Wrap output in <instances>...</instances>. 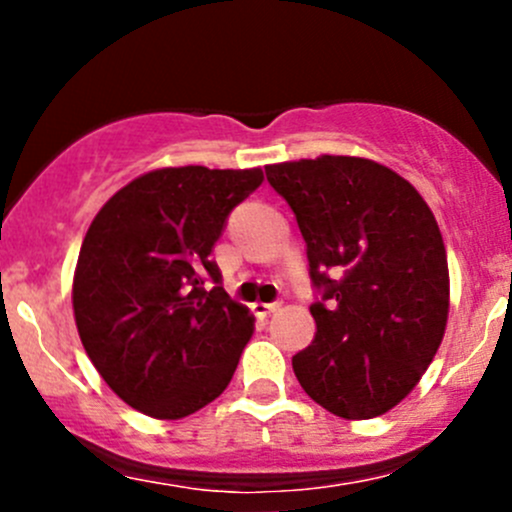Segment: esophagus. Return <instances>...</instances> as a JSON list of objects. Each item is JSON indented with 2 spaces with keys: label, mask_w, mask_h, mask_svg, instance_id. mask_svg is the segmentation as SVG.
Here are the masks:
<instances>
[{
  "label": "esophagus",
  "mask_w": 512,
  "mask_h": 512,
  "mask_svg": "<svg viewBox=\"0 0 512 512\" xmlns=\"http://www.w3.org/2000/svg\"><path fill=\"white\" fill-rule=\"evenodd\" d=\"M277 309H280V304H277V302H270V304L255 302V304H252V312H255L257 317H270V314L277 312Z\"/></svg>",
  "instance_id": "34e87169"
}]
</instances>
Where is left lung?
Listing matches in <instances>:
<instances>
[{
	"label": "left lung",
	"mask_w": 512,
	"mask_h": 512,
	"mask_svg": "<svg viewBox=\"0 0 512 512\" xmlns=\"http://www.w3.org/2000/svg\"><path fill=\"white\" fill-rule=\"evenodd\" d=\"M307 245L317 334L292 356L334 416L374 418L418 384L448 319V260L426 200L386 165L352 156L265 168Z\"/></svg>",
	"instance_id": "1"
}]
</instances>
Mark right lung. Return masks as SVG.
<instances>
[{
  "mask_svg": "<svg viewBox=\"0 0 512 512\" xmlns=\"http://www.w3.org/2000/svg\"><path fill=\"white\" fill-rule=\"evenodd\" d=\"M262 180L260 168L151 170L118 190L86 232L74 275L81 344L141 414L190 416L230 384L255 319L225 292L210 252Z\"/></svg>",
  "mask_w": 512,
  "mask_h": 512,
  "instance_id": "add662e5",
  "label": "right lung"
}]
</instances>
